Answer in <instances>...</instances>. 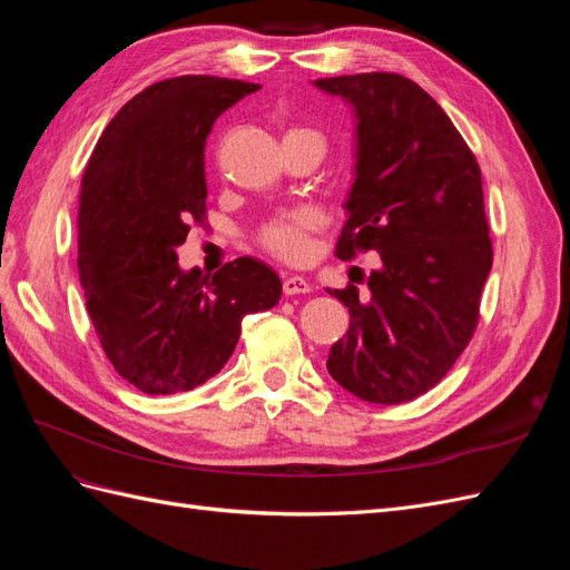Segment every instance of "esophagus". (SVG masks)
Segmentation results:
<instances>
[{
	"label": "esophagus",
	"instance_id": "obj_1",
	"mask_svg": "<svg viewBox=\"0 0 570 570\" xmlns=\"http://www.w3.org/2000/svg\"><path fill=\"white\" fill-rule=\"evenodd\" d=\"M308 289H312V283H308V278H304V275H295V273L283 275L285 295H306Z\"/></svg>",
	"mask_w": 570,
	"mask_h": 570
}]
</instances>
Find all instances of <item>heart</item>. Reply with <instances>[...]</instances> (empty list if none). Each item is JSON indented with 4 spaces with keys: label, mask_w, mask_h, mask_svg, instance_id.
I'll return each instance as SVG.
<instances>
[{
    "label": "heart",
    "mask_w": 570,
    "mask_h": 570,
    "mask_svg": "<svg viewBox=\"0 0 570 570\" xmlns=\"http://www.w3.org/2000/svg\"><path fill=\"white\" fill-rule=\"evenodd\" d=\"M312 228L314 216L308 212H297L268 220L258 237H262V245L275 256L287 258V262H297L308 249V230Z\"/></svg>",
    "instance_id": "heart-1"
}]
</instances>
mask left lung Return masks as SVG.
<instances>
[{"label": "left lung", "instance_id": "left-lung-1", "mask_svg": "<svg viewBox=\"0 0 570 570\" xmlns=\"http://www.w3.org/2000/svg\"><path fill=\"white\" fill-rule=\"evenodd\" d=\"M354 109L356 151L335 254H381L368 295L331 289L350 331L327 373L358 400L402 404L435 387L469 344L492 268L480 166L438 101L396 73L314 80Z\"/></svg>", "mask_w": 570, "mask_h": 570}]
</instances>
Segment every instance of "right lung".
I'll use <instances>...</instances> for the list:
<instances>
[{"mask_svg":"<svg viewBox=\"0 0 570 570\" xmlns=\"http://www.w3.org/2000/svg\"><path fill=\"white\" fill-rule=\"evenodd\" d=\"M254 82L180 76L149 85L101 132L78 206V271L114 368L145 394L216 375L243 318L281 299L278 273L239 256L214 275L183 271L178 247L206 209L204 145Z\"/></svg>","mask_w":570,"mask_h":570,"instance_id":"add662e5","label":"right lung"}]
</instances>
